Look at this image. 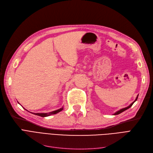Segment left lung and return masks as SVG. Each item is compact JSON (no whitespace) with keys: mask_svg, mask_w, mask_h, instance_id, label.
I'll use <instances>...</instances> for the list:
<instances>
[{"mask_svg":"<svg viewBox=\"0 0 153 153\" xmlns=\"http://www.w3.org/2000/svg\"><path fill=\"white\" fill-rule=\"evenodd\" d=\"M138 95L137 96V98H136V99H135V100L133 101V103H131L130 105H129L128 106H127V107H125V108H122V109H121V110H118V111H117L116 112H115L114 114V115H118V114H121V113H122L123 112H124V111H125L126 110H127V109H128V108H129L131 107V106L133 105V104L135 102V101L137 100V98H138Z\"/></svg>","mask_w":153,"mask_h":153,"instance_id":"left-lung-1","label":"left lung"}]
</instances>
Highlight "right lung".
Here are the masks:
<instances>
[{"label":"right lung","instance_id":"add662e5","mask_svg":"<svg viewBox=\"0 0 153 153\" xmlns=\"http://www.w3.org/2000/svg\"><path fill=\"white\" fill-rule=\"evenodd\" d=\"M24 109L26 110L25 108H24ZM62 110H63V107L59 108L58 110L52 111V112H48V113H32V112H30V113L34 114V115H39V116H41V117H47V116H49V115H52V114H56L59 113V112H61V111H62ZM27 111H28V110H27Z\"/></svg>","mask_w":153,"mask_h":153}]
</instances>
